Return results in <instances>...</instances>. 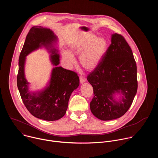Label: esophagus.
I'll return each instance as SVG.
<instances>
[{
  "mask_svg": "<svg viewBox=\"0 0 158 158\" xmlns=\"http://www.w3.org/2000/svg\"><path fill=\"white\" fill-rule=\"evenodd\" d=\"M79 79H80V82L81 83H84L85 81V79L84 76H79Z\"/></svg>",
  "mask_w": 158,
  "mask_h": 158,
  "instance_id": "34e87169",
  "label": "esophagus"
}]
</instances>
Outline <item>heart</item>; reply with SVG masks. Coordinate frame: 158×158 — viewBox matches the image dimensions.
I'll use <instances>...</instances> for the list:
<instances>
[{
	"mask_svg": "<svg viewBox=\"0 0 158 158\" xmlns=\"http://www.w3.org/2000/svg\"><path fill=\"white\" fill-rule=\"evenodd\" d=\"M107 49V42L102 37L87 34L78 39L71 46V52L79 54L81 65L87 70H93L98 66ZM62 56L69 65L75 62L73 55L69 51H64Z\"/></svg>",
	"mask_w": 158,
	"mask_h": 158,
	"instance_id": "obj_1",
	"label": "heart"
}]
</instances>
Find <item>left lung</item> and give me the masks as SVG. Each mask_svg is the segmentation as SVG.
Here are the masks:
<instances>
[{
  "label": "left lung",
  "mask_w": 158,
  "mask_h": 158,
  "mask_svg": "<svg viewBox=\"0 0 158 158\" xmlns=\"http://www.w3.org/2000/svg\"><path fill=\"white\" fill-rule=\"evenodd\" d=\"M87 79L94 91L90 109L97 118L115 119L128 110L138 90L137 66L132 50L122 35L112 34L106 54ZM115 93L123 95L119 102L114 99Z\"/></svg>",
  "instance_id": "8db88e82"
}]
</instances>
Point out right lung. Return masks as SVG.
Here are the masks:
<instances>
[{
  "label": "right lung",
  "mask_w": 158,
  "mask_h": 158,
  "mask_svg": "<svg viewBox=\"0 0 158 158\" xmlns=\"http://www.w3.org/2000/svg\"><path fill=\"white\" fill-rule=\"evenodd\" d=\"M56 39L49 29L32 27L26 36L19 59L17 84L21 99L32 116L46 121H56L65 115L71 93L79 85V78L76 73L57 66L59 64V56L54 50L51 60L56 67L52 70L49 86L38 94L29 93L28 82L24 72L26 57L41 45L47 46Z\"/></svg>",
  "instance_id": "obj_1"
}]
</instances>
